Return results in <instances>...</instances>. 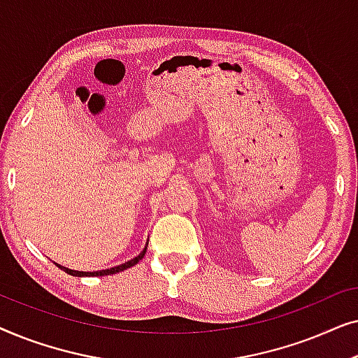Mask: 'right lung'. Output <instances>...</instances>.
<instances>
[{
	"label": "right lung",
	"instance_id": "1",
	"mask_svg": "<svg viewBox=\"0 0 358 358\" xmlns=\"http://www.w3.org/2000/svg\"><path fill=\"white\" fill-rule=\"evenodd\" d=\"M145 252H146V248H145L143 251H141L135 259H131V261L122 264V266H117V267H112V268H106V271H97V272H78V271H71V268L62 267V266H58V267H60L62 271H65L66 273H70V275H75V277H99V275H109V273L122 272V271H125V268H129V267H131V266H135V264H138V262L141 261V259H143Z\"/></svg>",
	"mask_w": 358,
	"mask_h": 358
}]
</instances>
